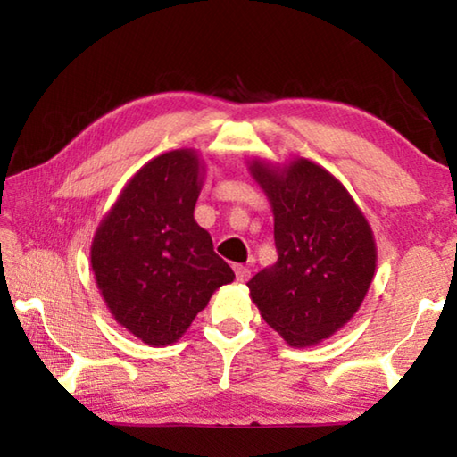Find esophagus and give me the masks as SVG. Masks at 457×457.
Masks as SVG:
<instances>
[{"instance_id":"1","label":"esophagus","mask_w":457,"mask_h":457,"mask_svg":"<svg viewBox=\"0 0 457 457\" xmlns=\"http://www.w3.org/2000/svg\"><path fill=\"white\" fill-rule=\"evenodd\" d=\"M234 270H236V278H237V282H247V280H250V270H247L245 266L237 264V266H234Z\"/></svg>"}]
</instances>
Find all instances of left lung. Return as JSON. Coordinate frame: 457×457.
I'll return each mask as SVG.
<instances>
[{
  "mask_svg": "<svg viewBox=\"0 0 457 457\" xmlns=\"http://www.w3.org/2000/svg\"><path fill=\"white\" fill-rule=\"evenodd\" d=\"M247 171L274 213L276 264L247 282L253 304L290 346H314L349 322L377 268L365 213L335 175L304 157Z\"/></svg>",
  "mask_w": 457,
  "mask_h": 457,
  "instance_id": "8db88e82",
  "label": "left lung"
}]
</instances>
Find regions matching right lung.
I'll return each instance as SVG.
<instances>
[{
    "instance_id": "obj_1",
    "label": "right lung",
    "mask_w": 457,
    "mask_h": 457,
    "mask_svg": "<svg viewBox=\"0 0 457 457\" xmlns=\"http://www.w3.org/2000/svg\"><path fill=\"white\" fill-rule=\"evenodd\" d=\"M204 177L195 149L159 154L130 177L92 237L90 266L106 308L151 346L177 343L236 278L193 218Z\"/></svg>"
}]
</instances>
